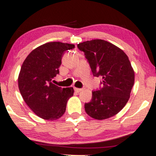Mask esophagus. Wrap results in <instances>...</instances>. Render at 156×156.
Masks as SVG:
<instances>
[{"mask_svg":"<svg viewBox=\"0 0 156 156\" xmlns=\"http://www.w3.org/2000/svg\"><path fill=\"white\" fill-rule=\"evenodd\" d=\"M74 89H75V91L77 92V93H79L83 90L82 88H74Z\"/></svg>","mask_w":156,"mask_h":156,"instance_id":"obj_1","label":"esophagus"}]
</instances>
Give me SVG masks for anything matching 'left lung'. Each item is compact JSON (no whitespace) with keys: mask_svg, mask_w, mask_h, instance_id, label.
<instances>
[{"mask_svg":"<svg viewBox=\"0 0 156 156\" xmlns=\"http://www.w3.org/2000/svg\"><path fill=\"white\" fill-rule=\"evenodd\" d=\"M90 65L93 75L101 77L103 87L92 91L91 101L85 104L88 116L108 119L119 113L127 103L135 82V72L127 55L112 43L93 39L78 44Z\"/></svg>","mask_w":156,"mask_h":156,"instance_id":"1","label":"left lung"}]
</instances>
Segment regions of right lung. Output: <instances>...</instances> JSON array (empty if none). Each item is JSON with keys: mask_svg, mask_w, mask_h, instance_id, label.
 Listing matches in <instances>:
<instances>
[{"mask_svg": "<svg viewBox=\"0 0 156 156\" xmlns=\"http://www.w3.org/2000/svg\"><path fill=\"white\" fill-rule=\"evenodd\" d=\"M74 47L68 43L48 42L33 50L23 61L18 78L19 90L26 104L40 118L55 120L66 112L73 88L59 87L52 79L59 73L65 52Z\"/></svg>", "mask_w": 156, "mask_h": 156, "instance_id": "obj_1", "label": "right lung"}]
</instances>
